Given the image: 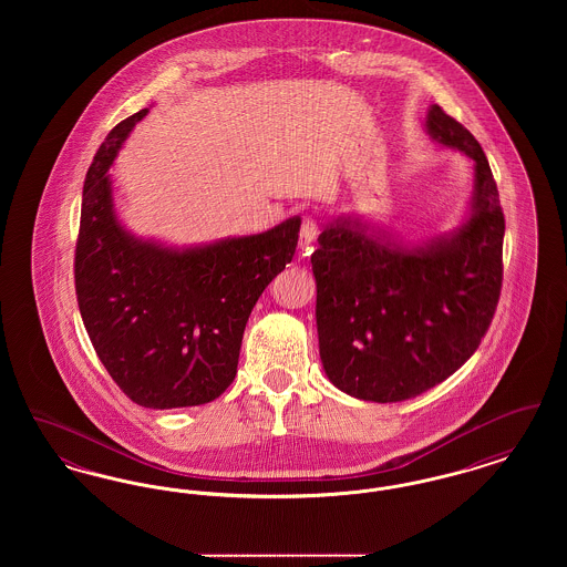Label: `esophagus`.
<instances>
[{"label": "esophagus", "mask_w": 567, "mask_h": 567, "mask_svg": "<svg viewBox=\"0 0 567 567\" xmlns=\"http://www.w3.org/2000/svg\"><path fill=\"white\" fill-rule=\"evenodd\" d=\"M317 236H319V223H317V218H312V216L303 218L301 229H299V250L308 255V250L312 248Z\"/></svg>", "instance_id": "esophagus-1"}]
</instances>
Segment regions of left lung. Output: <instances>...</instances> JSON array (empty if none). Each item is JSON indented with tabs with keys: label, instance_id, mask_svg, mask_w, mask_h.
I'll return each instance as SVG.
<instances>
[{
	"label": "left lung",
	"instance_id": "left-lung-1",
	"mask_svg": "<svg viewBox=\"0 0 567 567\" xmlns=\"http://www.w3.org/2000/svg\"><path fill=\"white\" fill-rule=\"evenodd\" d=\"M427 134L474 162L470 216L405 248L359 218H336L312 252L324 374L365 402H404L455 374L493 321L506 220L478 140L433 104Z\"/></svg>",
	"mask_w": 567,
	"mask_h": 567
}]
</instances>
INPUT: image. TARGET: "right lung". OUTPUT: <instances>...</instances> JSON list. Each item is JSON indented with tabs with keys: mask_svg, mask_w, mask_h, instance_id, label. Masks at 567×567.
Segmentation results:
<instances>
[{
	"mask_svg": "<svg viewBox=\"0 0 567 567\" xmlns=\"http://www.w3.org/2000/svg\"><path fill=\"white\" fill-rule=\"evenodd\" d=\"M146 112L121 121L86 172L74 257L79 308L100 361L132 402L208 404L234 382L246 321L291 264L301 220L185 250L127 234L114 215L109 169Z\"/></svg>",
	"mask_w": 567,
	"mask_h": 567,
	"instance_id": "add662e5",
	"label": "right lung"
}]
</instances>
